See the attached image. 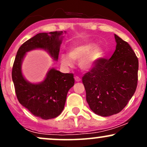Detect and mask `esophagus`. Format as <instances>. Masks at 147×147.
Returning a JSON list of instances; mask_svg holds the SVG:
<instances>
[{
	"instance_id": "1",
	"label": "esophagus",
	"mask_w": 147,
	"mask_h": 147,
	"mask_svg": "<svg viewBox=\"0 0 147 147\" xmlns=\"http://www.w3.org/2000/svg\"><path fill=\"white\" fill-rule=\"evenodd\" d=\"M75 80L77 82H80V81L82 80V79H81L80 77H79L78 76H75Z\"/></svg>"
}]
</instances>
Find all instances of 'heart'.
Masks as SVG:
<instances>
[{"label": "heart", "instance_id": "b5f03b06", "mask_svg": "<svg viewBox=\"0 0 147 147\" xmlns=\"http://www.w3.org/2000/svg\"><path fill=\"white\" fill-rule=\"evenodd\" d=\"M104 57V50L95 43L74 45L69 50V55L62 54L61 64L65 67H71L73 61H79V66L85 70H91Z\"/></svg>", "mask_w": 147, "mask_h": 147}]
</instances>
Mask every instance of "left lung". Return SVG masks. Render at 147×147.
I'll return each mask as SVG.
<instances>
[{
	"instance_id": "1",
	"label": "left lung",
	"mask_w": 147,
	"mask_h": 147,
	"mask_svg": "<svg viewBox=\"0 0 147 147\" xmlns=\"http://www.w3.org/2000/svg\"><path fill=\"white\" fill-rule=\"evenodd\" d=\"M116 49L109 59L102 58L82 77L90 109L107 117L120 112L138 85V59L127 42L115 34Z\"/></svg>"
}]
</instances>
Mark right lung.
Listing matches in <instances>:
<instances>
[{"label": "right lung", "instance_id": "right-lung-1", "mask_svg": "<svg viewBox=\"0 0 147 147\" xmlns=\"http://www.w3.org/2000/svg\"><path fill=\"white\" fill-rule=\"evenodd\" d=\"M62 34V31L37 34L20 47L13 65L11 77L18 102L34 115L43 119L55 118L61 113L68 90L75 84L73 74L51 68L43 82L32 84L23 76L21 64L26 52L34 49L46 50L57 61Z\"/></svg>", "mask_w": 147, "mask_h": 147}]
</instances>
